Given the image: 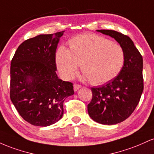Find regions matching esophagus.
Wrapping results in <instances>:
<instances>
[{
    "label": "esophagus",
    "instance_id": "esophagus-1",
    "mask_svg": "<svg viewBox=\"0 0 154 154\" xmlns=\"http://www.w3.org/2000/svg\"><path fill=\"white\" fill-rule=\"evenodd\" d=\"M79 88H81V85H79L77 84L74 85V91H77Z\"/></svg>",
    "mask_w": 154,
    "mask_h": 154
}]
</instances>
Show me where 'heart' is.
<instances>
[{
  "label": "heart",
  "mask_w": 154,
  "mask_h": 154,
  "mask_svg": "<svg viewBox=\"0 0 154 154\" xmlns=\"http://www.w3.org/2000/svg\"><path fill=\"white\" fill-rule=\"evenodd\" d=\"M69 48L61 45L56 53V67L65 79H71L81 64L83 78L100 85L117 77L125 63L122 47L100 35L76 36L70 40Z\"/></svg>",
  "instance_id": "obj_1"
}]
</instances>
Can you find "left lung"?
Instances as JSON below:
<instances>
[{
  "label": "left lung",
  "mask_w": 154,
  "mask_h": 154,
  "mask_svg": "<svg viewBox=\"0 0 154 154\" xmlns=\"http://www.w3.org/2000/svg\"><path fill=\"white\" fill-rule=\"evenodd\" d=\"M96 31L114 38L122 47L125 60L117 77L100 87L91 88L88 114L98 123L116 125L128 119L139 103L143 91V58L127 35L109 29Z\"/></svg>",
  "instance_id": "8db88e82"
}]
</instances>
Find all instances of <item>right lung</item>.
<instances>
[{"label":"right lung","instance_id":"right-lung-1","mask_svg":"<svg viewBox=\"0 0 154 154\" xmlns=\"http://www.w3.org/2000/svg\"><path fill=\"white\" fill-rule=\"evenodd\" d=\"M63 32L25 40L11 63V100L23 119L35 126L59 121L63 102L75 93L72 83L61 80L56 74V51Z\"/></svg>","mask_w":154,"mask_h":154}]
</instances>
